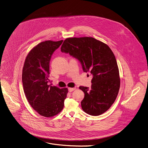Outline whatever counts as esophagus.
Masks as SVG:
<instances>
[{
    "mask_svg": "<svg viewBox=\"0 0 148 148\" xmlns=\"http://www.w3.org/2000/svg\"><path fill=\"white\" fill-rule=\"evenodd\" d=\"M75 88H69V91L70 92H73V91H74V90H75Z\"/></svg>",
    "mask_w": 148,
    "mask_h": 148,
    "instance_id": "34e87169",
    "label": "esophagus"
}]
</instances>
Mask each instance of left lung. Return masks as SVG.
Instances as JSON below:
<instances>
[{
	"label": "left lung",
	"instance_id": "8db88e82",
	"mask_svg": "<svg viewBox=\"0 0 148 148\" xmlns=\"http://www.w3.org/2000/svg\"><path fill=\"white\" fill-rule=\"evenodd\" d=\"M61 51L77 59L84 72L92 75L91 88L79 86L85 96L81 101L84 112L98 116L114 104L120 88L119 71L115 56L105 43L91 37L66 38Z\"/></svg>",
	"mask_w": 148,
	"mask_h": 148
}]
</instances>
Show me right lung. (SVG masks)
I'll list each match as a JSON object with an SVG mask.
<instances>
[{
	"label": "right lung",
	"instance_id": "right-lung-1",
	"mask_svg": "<svg viewBox=\"0 0 148 148\" xmlns=\"http://www.w3.org/2000/svg\"><path fill=\"white\" fill-rule=\"evenodd\" d=\"M63 40L41 42L32 48L24 63L22 81L26 97L40 115L50 118L63 110L68 89L49 85V62L53 52Z\"/></svg>",
	"mask_w": 148,
	"mask_h": 148
}]
</instances>
